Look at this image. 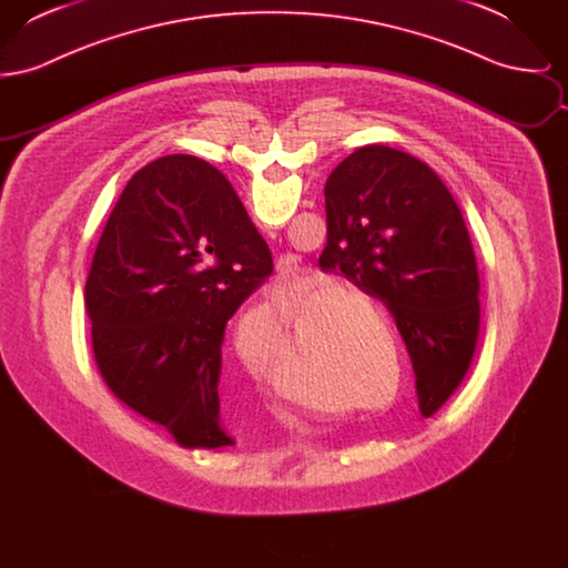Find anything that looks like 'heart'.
<instances>
[{"instance_id": "obj_1", "label": "heart", "mask_w": 568, "mask_h": 568, "mask_svg": "<svg viewBox=\"0 0 568 568\" xmlns=\"http://www.w3.org/2000/svg\"><path fill=\"white\" fill-rule=\"evenodd\" d=\"M334 294L317 297L308 306H300L294 302H283L281 311L276 306H266L253 313L248 325H241L234 334V349L239 359L243 362L248 375H253L264 383H271L278 396L296 403V405L313 406L320 408L322 400L317 389L304 381L300 375V364L304 362L308 345L297 334L290 341V355L287 362L281 368H274L266 353L260 352V345L255 341L257 332H264V345L272 353L278 352L285 341L283 318L284 313L287 324H306L315 327L322 343L329 353V385L343 396L338 400L341 406H357V408H371L378 406L387 394L389 387V368L385 362V347H383V332L377 321L381 317L378 304L364 292L349 290V297L366 305L369 311L359 310L347 300H334ZM376 316L373 318L372 315Z\"/></svg>"}]
</instances>
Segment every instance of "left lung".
Segmentation results:
<instances>
[{
    "label": "left lung",
    "instance_id": "obj_1",
    "mask_svg": "<svg viewBox=\"0 0 568 568\" xmlns=\"http://www.w3.org/2000/svg\"><path fill=\"white\" fill-rule=\"evenodd\" d=\"M325 216L320 268L389 308L430 417L466 377L481 325L477 260L456 200L426 163L371 144L332 170Z\"/></svg>",
    "mask_w": 568,
    "mask_h": 568
}]
</instances>
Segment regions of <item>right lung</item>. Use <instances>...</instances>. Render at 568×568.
Masks as SVG:
<instances>
[{"mask_svg": "<svg viewBox=\"0 0 568 568\" xmlns=\"http://www.w3.org/2000/svg\"><path fill=\"white\" fill-rule=\"evenodd\" d=\"M271 272L268 244L211 163L168 155L138 170L84 285L110 392L185 449L234 445L219 419L223 334Z\"/></svg>", "mask_w": 568, "mask_h": 568, "instance_id": "obj_1", "label": "right lung"}]
</instances>
